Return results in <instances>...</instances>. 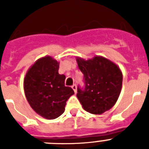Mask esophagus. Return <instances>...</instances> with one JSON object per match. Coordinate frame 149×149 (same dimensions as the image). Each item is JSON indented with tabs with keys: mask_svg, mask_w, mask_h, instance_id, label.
I'll list each match as a JSON object with an SVG mask.
<instances>
[{
	"mask_svg": "<svg viewBox=\"0 0 149 149\" xmlns=\"http://www.w3.org/2000/svg\"><path fill=\"white\" fill-rule=\"evenodd\" d=\"M72 88L73 89V90L74 91V93H77V86H76V84H74V85H72Z\"/></svg>",
	"mask_w": 149,
	"mask_h": 149,
	"instance_id": "obj_1",
	"label": "esophagus"
}]
</instances>
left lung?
<instances>
[{"instance_id": "left-lung-1", "label": "left lung", "mask_w": 149, "mask_h": 149, "mask_svg": "<svg viewBox=\"0 0 149 149\" xmlns=\"http://www.w3.org/2000/svg\"><path fill=\"white\" fill-rule=\"evenodd\" d=\"M84 74V86H77V97L86 111L101 114L114 106L121 93L122 74L113 63L101 57L77 59Z\"/></svg>"}]
</instances>
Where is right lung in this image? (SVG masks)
<instances>
[{"mask_svg":"<svg viewBox=\"0 0 149 149\" xmlns=\"http://www.w3.org/2000/svg\"><path fill=\"white\" fill-rule=\"evenodd\" d=\"M59 63L51 56L37 60L30 68L24 81L26 98L38 114L54 119L64 113L66 101L74 94L65 86V76L58 72Z\"/></svg>","mask_w":149,"mask_h":149,"instance_id":"obj_1","label":"right lung"}]
</instances>
